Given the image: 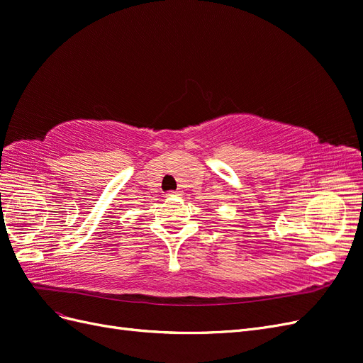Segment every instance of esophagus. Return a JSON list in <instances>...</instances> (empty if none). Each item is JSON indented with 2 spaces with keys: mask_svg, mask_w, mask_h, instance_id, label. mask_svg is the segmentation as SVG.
<instances>
[{
  "mask_svg": "<svg viewBox=\"0 0 363 363\" xmlns=\"http://www.w3.org/2000/svg\"><path fill=\"white\" fill-rule=\"evenodd\" d=\"M167 195H168V196H180L182 192H180V191H171V192H168Z\"/></svg>",
  "mask_w": 363,
  "mask_h": 363,
  "instance_id": "esophagus-1",
  "label": "esophagus"
}]
</instances>
